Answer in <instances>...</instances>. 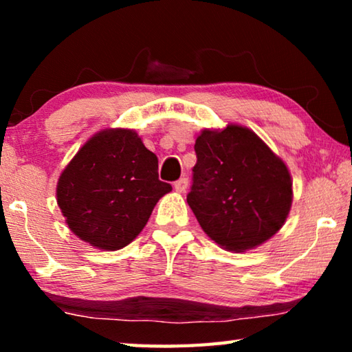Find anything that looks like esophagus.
<instances>
[{"mask_svg":"<svg viewBox=\"0 0 352 352\" xmlns=\"http://www.w3.org/2000/svg\"><path fill=\"white\" fill-rule=\"evenodd\" d=\"M188 184H189L188 178L186 177H182V178H178V180L174 183V188H175L177 192H186Z\"/></svg>","mask_w":352,"mask_h":352,"instance_id":"1","label":"esophagus"}]
</instances>
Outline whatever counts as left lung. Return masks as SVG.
Instances as JSON below:
<instances>
[{"label":"left lung","instance_id":"obj_1","mask_svg":"<svg viewBox=\"0 0 352 352\" xmlns=\"http://www.w3.org/2000/svg\"><path fill=\"white\" fill-rule=\"evenodd\" d=\"M194 151L186 199L205 233L237 253L276 234L290 211L292 180L259 136L241 126L204 130Z\"/></svg>","mask_w":352,"mask_h":352}]
</instances>
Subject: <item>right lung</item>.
Segmentation results:
<instances>
[{"label": "right lung", "instance_id": "right-lung-1", "mask_svg": "<svg viewBox=\"0 0 352 352\" xmlns=\"http://www.w3.org/2000/svg\"><path fill=\"white\" fill-rule=\"evenodd\" d=\"M172 190L158 180V158L132 130H104L62 172L57 204L69 230L102 250H119L144 228L157 201Z\"/></svg>", "mask_w": 352, "mask_h": 352}]
</instances>
